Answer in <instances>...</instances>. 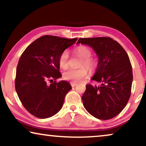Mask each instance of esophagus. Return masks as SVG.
Listing matches in <instances>:
<instances>
[{"mask_svg":"<svg viewBox=\"0 0 146 146\" xmlns=\"http://www.w3.org/2000/svg\"><path fill=\"white\" fill-rule=\"evenodd\" d=\"M70 85L72 87H74L75 86H76V83H74V82H70Z\"/></svg>","mask_w":146,"mask_h":146,"instance_id":"1","label":"esophagus"}]
</instances>
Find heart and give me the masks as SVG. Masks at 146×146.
<instances>
[{
	"label": "heart",
	"mask_w": 146,
	"mask_h": 146,
	"mask_svg": "<svg viewBox=\"0 0 146 146\" xmlns=\"http://www.w3.org/2000/svg\"><path fill=\"white\" fill-rule=\"evenodd\" d=\"M74 52L77 54H78L81 58H82L83 60L81 62L80 66H82L80 68L74 69L68 68L63 72V78L66 80H68L76 82L82 80L87 76L88 70H93L96 67V60L91 57L92 51L88 47L85 46H80L76 48ZM58 64L60 67L63 69L67 68L69 64V53L67 50H64L60 54L58 58ZM87 67L86 68L85 66Z\"/></svg>",
	"instance_id": "1"
}]
</instances>
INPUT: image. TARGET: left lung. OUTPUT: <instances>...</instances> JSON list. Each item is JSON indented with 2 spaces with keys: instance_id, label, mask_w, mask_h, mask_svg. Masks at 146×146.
<instances>
[{
  "instance_id": "left-lung-1",
  "label": "left lung",
  "mask_w": 146,
  "mask_h": 146,
  "mask_svg": "<svg viewBox=\"0 0 146 146\" xmlns=\"http://www.w3.org/2000/svg\"><path fill=\"white\" fill-rule=\"evenodd\" d=\"M91 46L99 57L92 80L100 86L86 84L82 97L85 109L98 119H110L118 115L131 96L132 68L123 48L110 37L80 38L78 44Z\"/></svg>"
}]
</instances>
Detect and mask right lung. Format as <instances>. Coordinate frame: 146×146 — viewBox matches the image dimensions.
<instances>
[{
  "mask_svg": "<svg viewBox=\"0 0 146 146\" xmlns=\"http://www.w3.org/2000/svg\"><path fill=\"white\" fill-rule=\"evenodd\" d=\"M77 39L44 35L22 54L17 67L15 89L23 106L35 117L48 118L62 107L72 88L68 82H56L62 76L58 58Z\"/></svg>",
  "mask_w": 146,
  "mask_h": 146,
  "instance_id": "right-lung-1",
  "label": "right lung"
}]
</instances>
